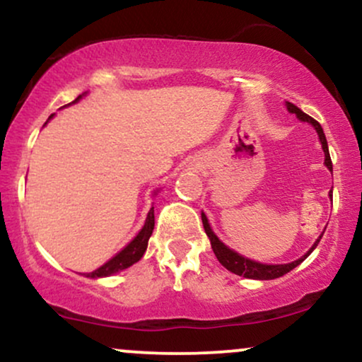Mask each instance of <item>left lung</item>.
I'll use <instances>...</instances> for the list:
<instances>
[{
	"label": "left lung",
	"mask_w": 362,
	"mask_h": 362,
	"mask_svg": "<svg viewBox=\"0 0 362 362\" xmlns=\"http://www.w3.org/2000/svg\"><path fill=\"white\" fill-rule=\"evenodd\" d=\"M286 109H288L289 114H294L298 119L301 120V122H308L311 127L317 131L318 134V141L320 144H322V149H323V155H325V167L330 170L332 172V160H330V153H328V144H327V138H325V132H323V129L320 124L315 120L313 117H310L308 114H305L301 109H298L294 103L291 102H286L284 103ZM332 199V190L328 192ZM201 218H202V224H204V231L207 235V238H209L211 242V247H213V252L216 255V259L219 260V264L223 265V267H226L228 271L236 274V276H242V277H247V279H257V281H271V279H277V277H282L284 274H288L293 271L294 267H298V265L301 264L303 260L306 259V257H310V253L317 248V245L320 243V240H322L323 233L318 236L317 242L311 245V248L308 252L305 253V255L300 257L298 260H293V262H288V264H262V262H257V260H252L248 259V257H243L242 253L235 252L233 248L228 247L226 243H223L221 240L218 238V235L214 233L213 228H211L209 224V219H207V216L204 214V211L201 213Z\"/></svg>",
	"instance_id": "left-lung-1"
}]
</instances>
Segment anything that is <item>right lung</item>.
Wrapping results in <instances>:
<instances>
[{
    "label": "right lung",
    "instance_id": "1",
    "mask_svg": "<svg viewBox=\"0 0 362 362\" xmlns=\"http://www.w3.org/2000/svg\"><path fill=\"white\" fill-rule=\"evenodd\" d=\"M88 93V91H85V93L78 95V98H74L71 103H78L81 100L85 95ZM71 103H68V105L64 107H69ZM54 117L52 115H49L47 122ZM45 122V124H47ZM158 192H160V189H156L155 192H153V197H156ZM155 204V202H153ZM151 204V209H149V213L146 216V219H144V224L143 228L138 231V235L134 236V238L129 242L126 247L122 248V250L115 253L112 259H109L105 262V264L100 265L98 269H95L93 272H86L85 276L90 277V279H102V277H109V276H114V274H119L122 271H126V269L131 267L132 264H136V262L141 260V257L144 255V252H146L148 248V242H149V236L153 235V230H155V207Z\"/></svg>",
    "mask_w": 362,
    "mask_h": 362
}]
</instances>
